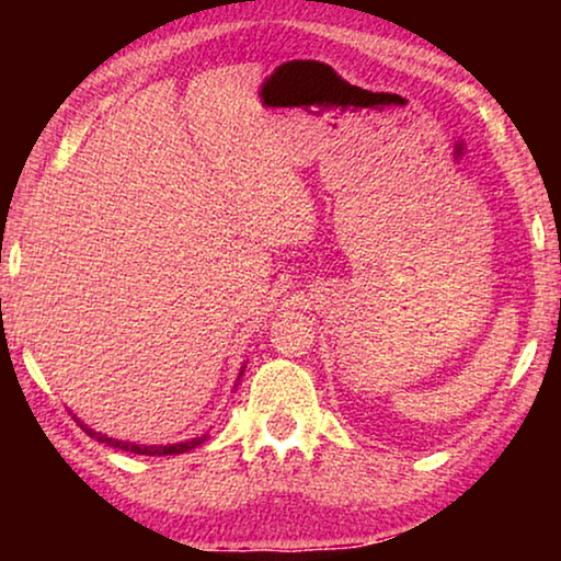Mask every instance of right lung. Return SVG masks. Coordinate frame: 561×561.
I'll return each mask as SVG.
<instances>
[{"label":"right lung","mask_w":561,"mask_h":561,"mask_svg":"<svg viewBox=\"0 0 561 561\" xmlns=\"http://www.w3.org/2000/svg\"><path fill=\"white\" fill-rule=\"evenodd\" d=\"M242 373H244V370H242ZM79 424H81V421H79ZM81 428L91 436V439H96V442H102V444H110V447L133 451V455H150V457L183 455V451L194 449V447H198V444H202V442H206V434H204V436H196V439H188V442H181V444H165V447H163V444H152V447H145V444H133V442L112 439V436L99 434V432H94V428H89V426H83V424H81Z\"/></svg>","instance_id":"1"}]
</instances>
